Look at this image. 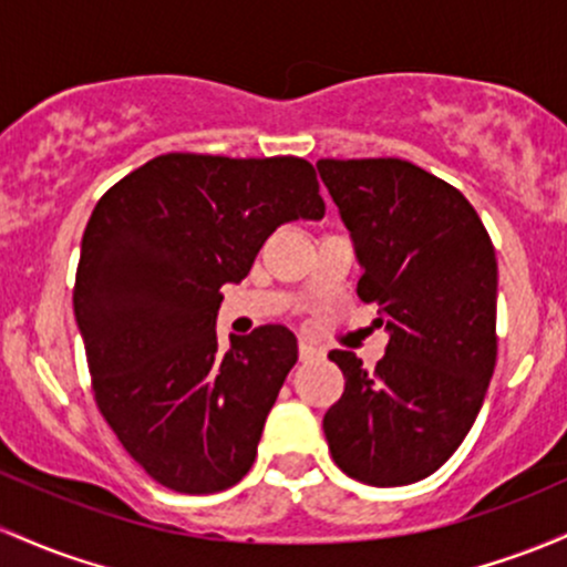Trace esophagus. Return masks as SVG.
<instances>
[{"mask_svg":"<svg viewBox=\"0 0 567 567\" xmlns=\"http://www.w3.org/2000/svg\"><path fill=\"white\" fill-rule=\"evenodd\" d=\"M298 358H301L303 363H309V360L320 358V350L309 344V341H298Z\"/></svg>","mask_w":567,"mask_h":567,"instance_id":"1","label":"esophagus"}]
</instances>
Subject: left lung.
I'll use <instances>...</instances> for the list:
<instances>
[{"label":"left lung","mask_w":567,"mask_h":567,"mask_svg":"<svg viewBox=\"0 0 567 567\" xmlns=\"http://www.w3.org/2000/svg\"><path fill=\"white\" fill-rule=\"evenodd\" d=\"M363 277L390 331L377 369L328 358L344 393L326 412L328 450L347 476L403 487L435 474L474 425L497 360V260L468 198L403 158H320Z\"/></svg>","instance_id":"1"}]
</instances>
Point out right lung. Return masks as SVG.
<instances>
[{
  "label": "right lung",
  "instance_id": "1",
  "mask_svg": "<svg viewBox=\"0 0 567 567\" xmlns=\"http://www.w3.org/2000/svg\"><path fill=\"white\" fill-rule=\"evenodd\" d=\"M322 215L315 166L296 155L166 153L93 207L72 293L93 398L164 487L220 493L252 468L298 344L260 326L217 350L220 288L247 277L277 226Z\"/></svg>",
  "mask_w": 567,
  "mask_h": 567
}]
</instances>
